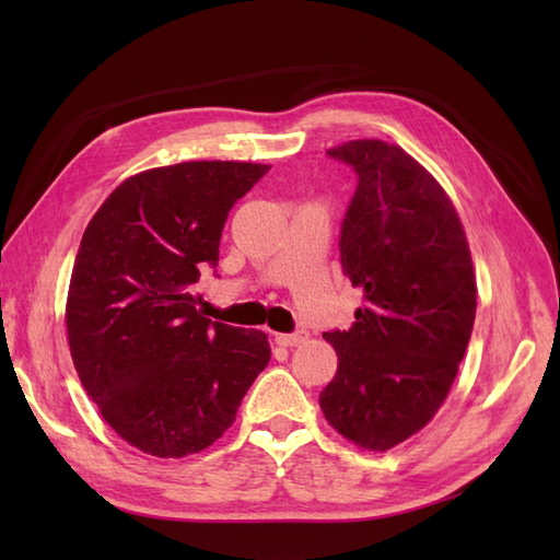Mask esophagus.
<instances>
[{
    "mask_svg": "<svg viewBox=\"0 0 560 560\" xmlns=\"http://www.w3.org/2000/svg\"><path fill=\"white\" fill-rule=\"evenodd\" d=\"M308 341V331H294V334H276V343L284 348H294Z\"/></svg>",
    "mask_w": 560,
    "mask_h": 560,
    "instance_id": "1",
    "label": "esophagus"
}]
</instances>
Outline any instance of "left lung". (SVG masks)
Listing matches in <instances>:
<instances>
[{"instance_id":"left-lung-1","label":"left lung","mask_w":560,"mask_h":560,"mask_svg":"<svg viewBox=\"0 0 560 560\" xmlns=\"http://www.w3.org/2000/svg\"><path fill=\"white\" fill-rule=\"evenodd\" d=\"M327 154L358 173L338 247L364 303L350 329L325 334L338 369L319 406L348 442L389 451L446 401L477 315V278L455 206L413 156L383 140Z\"/></svg>"}]
</instances>
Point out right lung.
I'll return each instance as SVG.
<instances>
[{"instance_id": "add662e5", "label": "right lung", "mask_w": 560, "mask_h": 560, "mask_svg": "<svg viewBox=\"0 0 560 560\" xmlns=\"http://www.w3.org/2000/svg\"><path fill=\"white\" fill-rule=\"evenodd\" d=\"M270 165L186 161L121 182L93 214L67 292V341L83 389L142 453L214 444L270 360L268 336L196 311L233 202Z\"/></svg>"}]
</instances>
